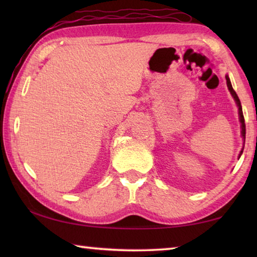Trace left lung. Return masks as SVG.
<instances>
[{
	"instance_id": "8db88e82",
	"label": "left lung",
	"mask_w": 257,
	"mask_h": 257,
	"mask_svg": "<svg viewBox=\"0 0 257 257\" xmlns=\"http://www.w3.org/2000/svg\"><path fill=\"white\" fill-rule=\"evenodd\" d=\"M225 79H227V86H228V89L230 90V93H231L232 97L234 101H236V104L238 106V114H239V121H240L241 123V137L243 139V144H245V135H246V125H245V119H243V114H242V108H241V104H240V101H239V97L238 95L236 94V92H234L233 88H232V85H231V81H230L229 77L225 76ZM242 151L243 149L240 151V153H239V156L238 158H240L241 154H242Z\"/></svg>"
}]
</instances>
